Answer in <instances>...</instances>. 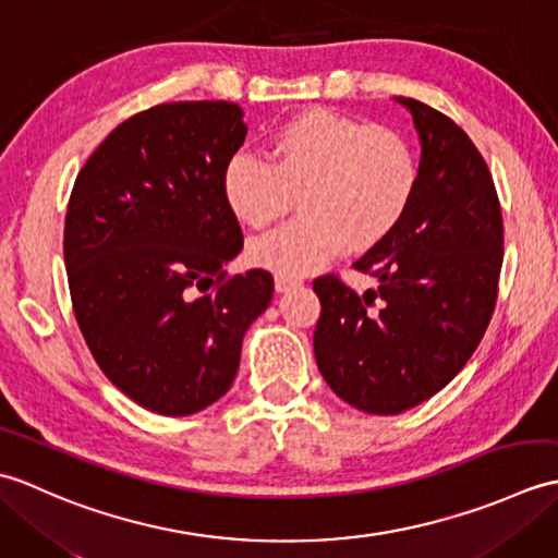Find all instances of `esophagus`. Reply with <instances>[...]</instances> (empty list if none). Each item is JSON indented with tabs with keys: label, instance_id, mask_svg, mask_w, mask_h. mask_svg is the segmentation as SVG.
I'll list each match as a JSON object with an SVG mask.
<instances>
[{
	"label": "esophagus",
	"instance_id": "obj_1",
	"mask_svg": "<svg viewBox=\"0 0 558 558\" xmlns=\"http://www.w3.org/2000/svg\"><path fill=\"white\" fill-rule=\"evenodd\" d=\"M300 280L298 278H286V276H276V292H290L292 288H298Z\"/></svg>",
	"mask_w": 558,
	"mask_h": 558
}]
</instances>
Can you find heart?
Wrapping results in <instances>:
<instances>
[{"label":"heart","instance_id":"heart-1","mask_svg":"<svg viewBox=\"0 0 558 558\" xmlns=\"http://www.w3.org/2000/svg\"><path fill=\"white\" fill-rule=\"evenodd\" d=\"M420 160L390 129L310 110L280 124L268 160L234 156L222 172V198L248 228H266L300 194L302 218L248 244V258L278 276L300 278L350 246L364 252L393 232L417 194Z\"/></svg>","mask_w":558,"mask_h":558}]
</instances>
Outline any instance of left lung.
Returning <instances> with one entry per match:
<instances>
[{"mask_svg": "<svg viewBox=\"0 0 558 558\" xmlns=\"http://www.w3.org/2000/svg\"><path fill=\"white\" fill-rule=\"evenodd\" d=\"M420 134V184L398 228L354 268L376 290L314 280L318 372L369 414H398L438 393L477 350L496 304L504 220L492 172L446 114L396 98Z\"/></svg>", "mask_w": 558, "mask_h": 558, "instance_id": "left-lung-1", "label": "left lung"}]
</instances>
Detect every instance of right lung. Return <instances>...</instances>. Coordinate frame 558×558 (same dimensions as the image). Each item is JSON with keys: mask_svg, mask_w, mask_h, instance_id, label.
I'll return each instance as SVG.
<instances>
[{"mask_svg": "<svg viewBox=\"0 0 558 558\" xmlns=\"http://www.w3.org/2000/svg\"><path fill=\"white\" fill-rule=\"evenodd\" d=\"M244 136L234 102L156 105L102 141L69 198L64 264L81 333L102 374L165 417L228 393L246 328L272 298L268 270L225 276L244 236L222 172Z\"/></svg>", "mask_w": 558, "mask_h": 558, "instance_id": "add662e5", "label": "right lung"}]
</instances>
